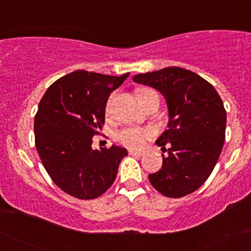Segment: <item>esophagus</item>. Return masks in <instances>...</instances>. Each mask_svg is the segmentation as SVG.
<instances>
[{
	"mask_svg": "<svg viewBox=\"0 0 251 251\" xmlns=\"http://www.w3.org/2000/svg\"><path fill=\"white\" fill-rule=\"evenodd\" d=\"M128 153L132 154V155H138V157H142L144 154L143 151H138V150H128Z\"/></svg>",
	"mask_w": 251,
	"mask_h": 251,
	"instance_id": "34e87169",
	"label": "esophagus"
}]
</instances>
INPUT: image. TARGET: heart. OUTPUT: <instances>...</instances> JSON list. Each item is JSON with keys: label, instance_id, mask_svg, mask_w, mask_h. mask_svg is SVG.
<instances>
[{"label": "heart", "instance_id": "1", "mask_svg": "<svg viewBox=\"0 0 251 251\" xmlns=\"http://www.w3.org/2000/svg\"><path fill=\"white\" fill-rule=\"evenodd\" d=\"M146 92H150V89H142V91H139L138 96L146 93ZM149 137V129L139 127H128L122 129L117 135L118 140H119L120 143L133 149H138L140 148V146H143V144L145 143V140L148 139Z\"/></svg>", "mask_w": 251, "mask_h": 251}]
</instances>
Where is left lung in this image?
<instances>
[{"mask_svg":"<svg viewBox=\"0 0 251 251\" xmlns=\"http://www.w3.org/2000/svg\"><path fill=\"white\" fill-rule=\"evenodd\" d=\"M132 80L159 91L168 105V129L155 140L168 154H163L162 169L149 175L150 181L166 197L191 194L208 179L223 149L226 112L221 97L211 83L180 67Z\"/></svg>","mask_w":251,"mask_h":251,"instance_id":"obj_1","label":"left lung"}]
</instances>
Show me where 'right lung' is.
Returning <instances> with one entry per match:
<instances>
[{
	"instance_id": "obj_1",
	"label": "right lung",
	"mask_w": 251,
	"mask_h": 251,
	"mask_svg": "<svg viewBox=\"0 0 251 251\" xmlns=\"http://www.w3.org/2000/svg\"><path fill=\"white\" fill-rule=\"evenodd\" d=\"M75 71L46 91L34 119L35 145L51 180L79 200L99 197L113 184L127 150L92 149L101 131L108 97L127 79Z\"/></svg>"
}]
</instances>
